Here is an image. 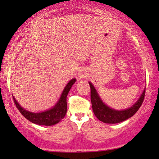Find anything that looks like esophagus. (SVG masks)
Segmentation results:
<instances>
[{"mask_svg": "<svg viewBox=\"0 0 159 159\" xmlns=\"http://www.w3.org/2000/svg\"><path fill=\"white\" fill-rule=\"evenodd\" d=\"M86 76V71L84 69H81L78 73V77H80V79H83Z\"/></svg>", "mask_w": 159, "mask_h": 159, "instance_id": "obj_1", "label": "esophagus"}]
</instances>
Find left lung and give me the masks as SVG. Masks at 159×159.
Returning a JSON list of instances; mask_svg holds the SVG:
<instances>
[{"label":"left lung","mask_w":159,"mask_h":159,"mask_svg":"<svg viewBox=\"0 0 159 159\" xmlns=\"http://www.w3.org/2000/svg\"><path fill=\"white\" fill-rule=\"evenodd\" d=\"M89 84L90 86V99L93 113L100 121L106 124L119 123L132 117L140 108L145 98V90L143 92L138 101L130 108L121 111L115 110L108 107L102 101L91 82H89Z\"/></svg>","instance_id":"left-lung-1"}]
</instances>
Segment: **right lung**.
Segmentation results:
<instances>
[{
    "label": "right lung",
    "instance_id": "obj_1",
    "mask_svg": "<svg viewBox=\"0 0 159 159\" xmlns=\"http://www.w3.org/2000/svg\"><path fill=\"white\" fill-rule=\"evenodd\" d=\"M75 82L76 79L71 80L69 82V83L66 84V86L65 87L64 90H63L62 94L61 95L57 103L51 109L47 110L43 112L33 113L28 111L24 109L17 103L14 97H13V98H14V103L16 104V108L19 109V112L30 121L39 125L52 126L59 122L65 116V115H66L67 111L66 97L71 86L73 85Z\"/></svg>",
    "mask_w": 159,
    "mask_h": 159
}]
</instances>
